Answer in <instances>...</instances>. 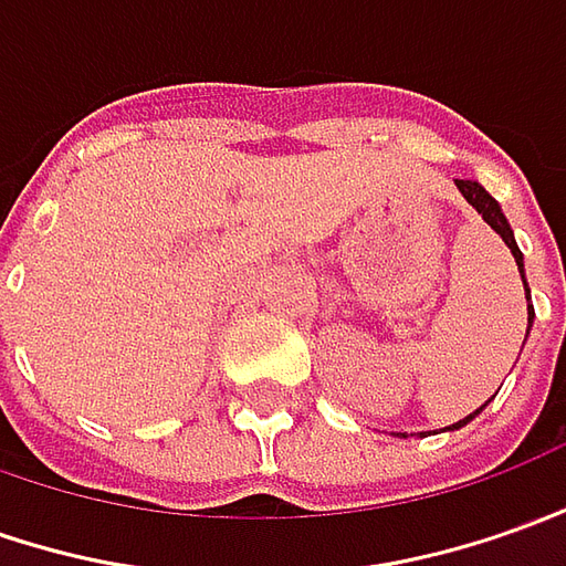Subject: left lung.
<instances>
[{"label": "left lung", "mask_w": 566, "mask_h": 566, "mask_svg": "<svg viewBox=\"0 0 566 566\" xmlns=\"http://www.w3.org/2000/svg\"><path fill=\"white\" fill-rule=\"evenodd\" d=\"M455 186H459V191L464 195V201L474 207L480 217L486 219V226L493 229L495 234H502V241L509 244L511 256H514V263H517V272H521V279H524V253H521V248H517V241H514V232H511L509 219H505V213H502V207H499V201H495L493 195L486 191V188L480 186V182H471V179H455ZM524 291H526V300H530V287H526V279H524ZM533 318H536V313H533V303L526 306V322H530V328H533ZM530 328H526V334H530ZM483 412V406L476 409L474 415ZM474 415H468V418H461V421H455L449 430H459L464 428Z\"/></svg>", "instance_id": "obj_1"}]
</instances>
